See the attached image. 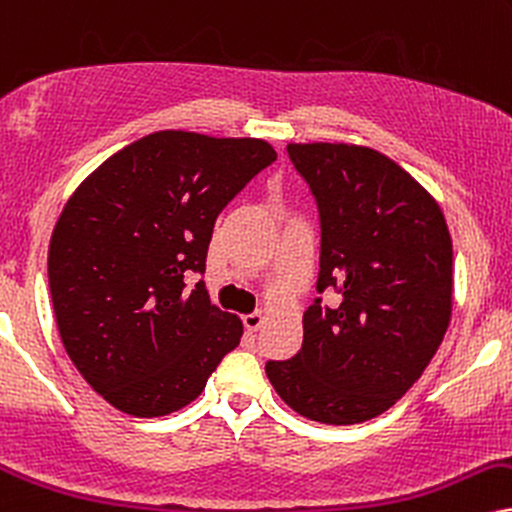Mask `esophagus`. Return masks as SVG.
<instances>
[{"instance_id":"1","label":"esophagus","mask_w":512,"mask_h":512,"mask_svg":"<svg viewBox=\"0 0 512 512\" xmlns=\"http://www.w3.org/2000/svg\"><path fill=\"white\" fill-rule=\"evenodd\" d=\"M242 320H244V327H246V330H249V332H256L258 327L263 325V320H266V318H263V313H261V311H254V313H246Z\"/></svg>"}]
</instances>
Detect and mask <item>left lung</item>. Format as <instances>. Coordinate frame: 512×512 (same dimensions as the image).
<instances>
[{
  "mask_svg": "<svg viewBox=\"0 0 512 512\" xmlns=\"http://www.w3.org/2000/svg\"><path fill=\"white\" fill-rule=\"evenodd\" d=\"M320 211L318 292L292 361H268L280 399L308 420L356 425L420 380L451 323L453 244L437 199L380 151L287 144Z\"/></svg>",
  "mask_w": 512,
  "mask_h": 512,
  "instance_id": "left-lung-1",
  "label": "left lung"
}]
</instances>
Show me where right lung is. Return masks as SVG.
Masks as SVG:
<instances>
[{"instance_id":"1","label":"right lung","mask_w":512,"mask_h":512,"mask_svg":"<svg viewBox=\"0 0 512 512\" xmlns=\"http://www.w3.org/2000/svg\"><path fill=\"white\" fill-rule=\"evenodd\" d=\"M277 159L256 137L159 130L92 170L56 220L49 292L63 349L113 408L161 418L204 391L242 339L208 299L218 213Z\"/></svg>"}]
</instances>
